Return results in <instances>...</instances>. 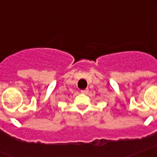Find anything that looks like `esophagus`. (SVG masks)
Here are the masks:
<instances>
[{
  "label": "esophagus",
  "mask_w": 157,
  "mask_h": 157,
  "mask_svg": "<svg viewBox=\"0 0 157 157\" xmlns=\"http://www.w3.org/2000/svg\"><path fill=\"white\" fill-rule=\"evenodd\" d=\"M88 92H89L88 89H86V90H81V94H87Z\"/></svg>",
  "instance_id": "34e87169"
}]
</instances>
